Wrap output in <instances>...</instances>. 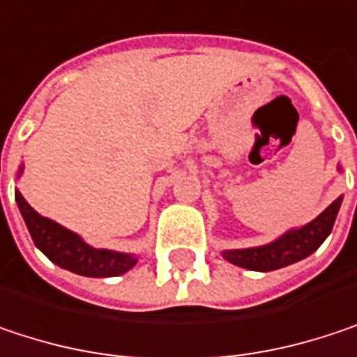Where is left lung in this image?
Wrapping results in <instances>:
<instances>
[{"mask_svg":"<svg viewBox=\"0 0 357 357\" xmlns=\"http://www.w3.org/2000/svg\"><path fill=\"white\" fill-rule=\"evenodd\" d=\"M341 202H343V196L333 200L314 221L298 229L285 231L281 238H277L271 244L256 246V248L223 250V258L236 266H242L248 271H260V273L277 271L298 260H304L306 256H310L312 252L321 248L322 242L328 238L335 225L337 213L341 208Z\"/></svg>","mask_w":357,"mask_h":357,"instance_id":"8db88e82","label":"left lung"}]
</instances>
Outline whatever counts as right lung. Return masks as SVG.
Here are the masks:
<instances>
[{
	"label": "right lung",
	"mask_w": 357,
	"mask_h": 357,
	"mask_svg": "<svg viewBox=\"0 0 357 357\" xmlns=\"http://www.w3.org/2000/svg\"><path fill=\"white\" fill-rule=\"evenodd\" d=\"M22 169L24 167H20V174ZM16 202L36 248L51 262H55L66 271H72L82 277H117L130 271L138 262L134 254L89 246L78 234L61 227L59 223L47 217H40L18 190H16Z\"/></svg>",
	"instance_id": "right-lung-1"
}]
</instances>
